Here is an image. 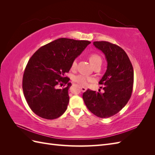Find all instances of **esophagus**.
<instances>
[{
    "label": "esophagus",
    "instance_id": "34e87169",
    "mask_svg": "<svg viewBox=\"0 0 155 155\" xmlns=\"http://www.w3.org/2000/svg\"><path fill=\"white\" fill-rule=\"evenodd\" d=\"M81 88V91L83 92H85L86 91H87V88H85V87H80Z\"/></svg>",
    "mask_w": 155,
    "mask_h": 155
}]
</instances>
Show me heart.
<instances>
[{
  "label": "heart",
  "instance_id": "b5f03b06",
  "mask_svg": "<svg viewBox=\"0 0 155 155\" xmlns=\"http://www.w3.org/2000/svg\"><path fill=\"white\" fill-rule=\"evenodd\" d=\"M89 60H90V62L93 66H94L95 64L97 63H101V57L99 55L95 53H92L89 55ZM76 66L77 61L76 60H74L72 63V68H75ZM73 80L81 86H86L88 82L92 81V78L84 76V75L82 74H79L74 76Z\"/></svg>",
  "mask_w": 155,
  "mask_h": 155
}]
</instances>
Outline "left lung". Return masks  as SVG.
I'll return each mask as SVG.
<instances>
[{"label": "left lung", "instance_id": "1", "mask_svg": "<svg viewBox=\"0 0 155 155\" xmlns=\"http://www.w3.org/2000/svg\"><path fill=\"white\" fill-rule=\"evenodd\" d=\"M93 45L105 55L107 68L99 84L104 93L88 89L83 93L84 102L92 113L101 118L118 113L127 104L133 92L134 71L125 51L107 41H95Z\"/></svg>", "mask_w": 155, "mask_h": 155}]
</instances>
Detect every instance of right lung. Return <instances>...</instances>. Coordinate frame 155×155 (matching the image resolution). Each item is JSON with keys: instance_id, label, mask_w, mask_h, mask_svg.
I'll use <instances>...</instances> for the list:
<instances>
[{"instance_id": "obj_1", "label": "right lung", "mask_w": 155, "mask_h": 155, "mask_svg": "<svg viewBox=\"0 0 155 155\" xmlns=\"http://www.w3.org/2000/svg\"><path fill=\"white\" fill-rule=\"evenodd\" d=\"M91 44L88 41L59 38L41 47L34 54L25 70L22 90L31 110L41 118L54 120L66 111L68 89L72 85L65 77L72 63ZM68 84L63 89L58 84Z\"/></svg>"}]
</instances>
